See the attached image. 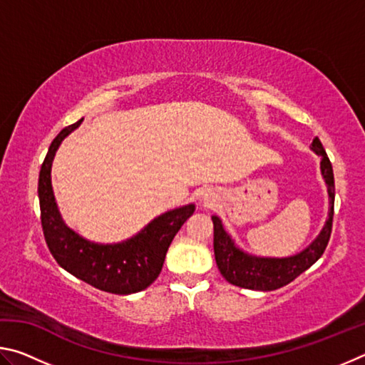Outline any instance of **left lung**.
Listing matches in <instances>:
<instances>
[{
  "label": "left lung",
  "instance_id": "left-lung-1",
  "mask_svg": "<svg viewBox=\"0 0 365 365\" xmlns=\"http://www.w3.org/2000/svg\"><path fill=\"white\" fill-rule=\"evenodd\" d=\"M312 150L319 156H322L320 169H322V175L327 182V187H329L330 212L329 220H327L324 230L320 232L319 238L307 250L302 251L301 255L285 259H265L245 255L243 251L235 248L233 242L225 233L220 220L217 217H212L215 262H217V267L220 274L224 275V279L230 282L232 285L248 289H259V292H274V289H279L292 283L296 277H299L302 272L307 270L324 255L333 227L335 178H333L330 159L327 156L324 146L317 137L312 140Z\"/></svg>",
  "mask_w": 365,
  "mask_h": 365
}]
</instances>
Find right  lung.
Listing matches in <instances>:
<instances>
[{"label":"right lung","mask_w":365,"mask_h":365,"mask_svg":"<svg viewBox=\"0 0 365 365\" xmlns=\"http://www.w3.org/2000/svg\"><path fill=\"white\" fill-rule=\"evenodd\" d=\"M67 125L49 146L38 177L41 228L48 250L61 267L101 292L130 294L141 292L158 279L165 252L195 206H185L154 219L137 237L120 245H95L80 238L64 225L51 188V163L67 135L80 125Z\"/></svg>","instance_id":"obj_1"}]
</instances>
